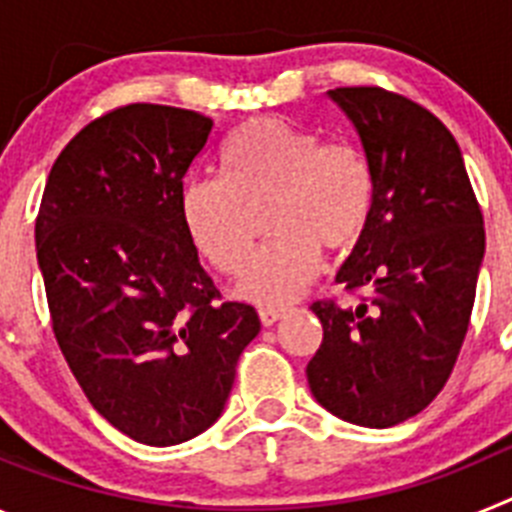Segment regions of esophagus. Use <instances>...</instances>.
Listing matches in <instances>:
<instances>
[{"instance_id":"esophagus-1","label":"esophagus","mask_w":512,"mask_h":512,"mask_svg":"<svg viewBox=\"0 0 512 512\" xmlns=\"http://www.w3.org/2000/svg\"><path fill=\"white\" fill-rule=\"evenodd\" d=\"M287 307H274V305H266V307H259V320L264 325H274L277 320H282L284 315H287Z\"/></svg>"}]
</instances>
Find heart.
Masks as SVG:
<instances>
[{
	"label": "heart",
	"instance_id": "1",
	"mask_svg": "<svg viewBox=\"0 0 512 512\" xmlns=\"http://www.w3.org/2000/svg\"><path fill=\"white\" fill-rule=\"evenodd\" d=\"M223 176L189 179L179 212L189 238L223 274H238L255 242V212L267 205L272 243L241 277V295L264 305L295 300L318 274L323 248L351 251L372 223V164L348 143L282 117H256L225 138Z\"/></svg>",
	"mask_w": 512,
	"mask_h": 512
}]
</instances>
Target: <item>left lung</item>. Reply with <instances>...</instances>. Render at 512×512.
Instances as JSON below:
<instances>
[{
  "mask_svg": "<svg viewBox=\"0 0 512 512\" xmlns=\"http://www.w3.org/2000/svg\"><path fill=\"white\" fill-rule=\"evenodd\" d=\"M328 97L354 122L377 197L336 277L361 302H312L323 343L307 382L341 420L390 428L428 408L454 372L485 225L459 143L433 112L382 87H338Z\"/></svg>",
  "mask_w": 512,
  "mask_h": 512,
  "instance_id": "obj_1",
  "label": "left lung"
}]
</instances>
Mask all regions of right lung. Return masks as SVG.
<instances>
[{
  "label": "right lung",
  "mask_w": 512,
  "mask_h": 512,
  "mask_svg": "<svg viewBox=\"0 0 512 512\" xmlns=\"http://www.w3.org/2000/svg\"><path fill=\"white\" fill-rule=\"evenodd\" d=\"M210 117L135 102L104 112L56 158L35 220L53 336L99 415L146 446H174L225 408L246 302H225L179 212Z\"/></svg>",
  "instance_id": "obj_1"
}]
</instances>
